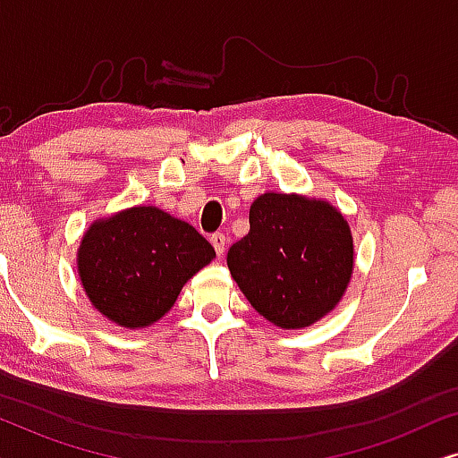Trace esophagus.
<instances>
[{"instance_id": "1", "label": "esophagus", "mask_w": 458, "mask_h": 458, "mask_svg": "<svg viewBox=\"0 0 458 458\" xmlns=\"http://www.w3.org/2000/svg\"><path fill=\"white\" fill-rule=\"evenodd\" d=\"M210 242H212V246H215L218 256L225 252V248H227V237H225L223 233H215L210 237Z\"/></svg>"}]
</instances>
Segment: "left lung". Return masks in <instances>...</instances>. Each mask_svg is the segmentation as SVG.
I'll return each instance as SVG.
<instances>
[{
	"label": "left lung",
	"mask_w": 458,
	"mask_h": 458,
	"mask_svg": "<svg viewBox=\"0 0 458 458\" xmlns=\"http://www.w3.org/2000/svg\"><path fill=\"white\" fill-rule=\"evenodd\" d=\"M227 265L267 321L284 329L309 327L346 292L352 235L327 202L265 193L250 206V231L229 248Z\"/></svg>",
	"instance_id": "1"
}]
</instances>
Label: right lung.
Returning <instances> with one entry per match:
<instances>
[{
  "label": "right lung",
  "mask_w": 458,
  "mask_h": 458,
  "mask_svg": "<svg viewBox=\"0 0 458 458\" xmlns=\"http://www.w3.org/2000/svg\"><path fill=\"white\" fill-rule=\"evenodd\" d=\"M215 256L190 223L137 206L93 223L77 262L91 304L110 321L135 329L171 310L187 279Z\"/></svg>",
  "instance_id": "right-lung-1"
}]
</instances>
